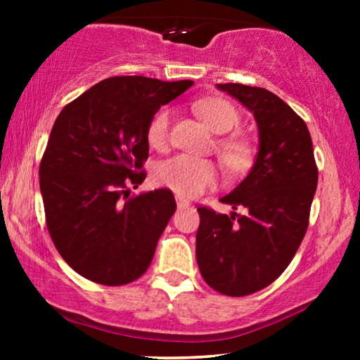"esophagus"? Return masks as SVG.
Returning a JSON list of instances; mask_svg holds the SVG:
<instances>
[{"mask_svg":"<svg viewBox=\"0 0 360 360\" xmlns=\"http://www.w3.org/2000/svg\"><path fill=\"white\" fill-rule=\"evenodd\" d=\"M175 201H176V208H179V210H185V208H188V206H190V201L181 198V196H176Z\"/></svg>","mask_w":360,"mask_h":360,"instance_id":"obj_1","label":"esophagus"}]
</instances>
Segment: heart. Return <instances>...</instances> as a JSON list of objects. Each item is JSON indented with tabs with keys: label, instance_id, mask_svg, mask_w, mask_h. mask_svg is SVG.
I'll return each mask as SVG.
<instances>
[{
	"label": "heart",
	"instance_id": "b5f03b06",
	"mask_svg": "<svg viewBox=\"0 0 360 360\" xmlns=\"http://www.w3.org/2000/svg\"><path fill=\"white\" fill-rule=\"evenodd\" d=\"M196 112L216 134H226L239 122L238 111L228 101L218 98L196 103ZM170 117L172 111L167 106H162L150 117L146 136L152 149L164 150L169 144ZM216 149L229 174H244L252 164V147L239 137H223ZM154 179L157 185L172 190L181 198H191L214 188L219 181V172L214 162L179 154L160 162L154 172Z\"/></svg>",
	"mask_w": 360,
	"mask_h": 360
}]
</instances>
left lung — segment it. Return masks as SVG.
Listing matches in <instances>:
<instances>
[{
    "label": "left lung",
    "instance_id": "left-lung-1",
    "mask_svg": "<svg viewBox=\"0 0 360 360\" xmlns=\"http://www.w3.org/2000/svg\"><path fill=\"white\" fill-rule=\"evenodd\" d=\"M254 115L259 150L248 176L221 198L233 210L198 208L196 262L205 282L228 297H245L277 280L302 244L318 185L304 121L265 88L218 83Z\"/></svg>",
    "mask_w": 360,
    "mask_h": 360
}]
</instances>
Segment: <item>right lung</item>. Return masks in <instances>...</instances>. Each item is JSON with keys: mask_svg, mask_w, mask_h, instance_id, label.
<instances>
[{"mask_svg": "<svg viewBox=\"0 0 360 360\" xmlns=\"http://www.w3.org/2000/svg\"><path fill=\"white\" fill-rule=\"evenodd\" d=\"M191 80L111 77L60 111L39 176L49 234L63 260L91 282L124 285L146 272L175 213L169 190L132 196L146 179L147 126Z\"/></svg>", "mask_w": 360, "mask_h": 360, "instance_id": "obj_1", "label": "right lung"}]
</instances>
